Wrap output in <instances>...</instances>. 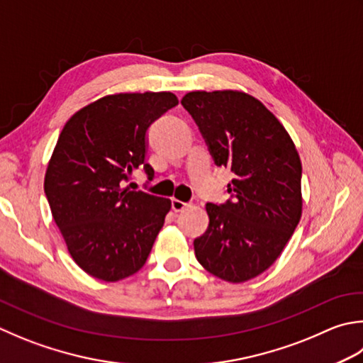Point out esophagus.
I'll list each match as a JSON object with an SVG mask.
<instances>
[{
    "instance_id": "1",
    "label": "esophagus",
    "mask_w": 363,
    "mask_h": 363,
    "mask_svg": "<svg viewBox=\"0 0 363 363\" xmlns=\"http://www.w3.org/2000/svg\"><path fill=\"white\" fill-rule=\"evenodd\" d=\"M189 206H190L189 203H184L181 200H176V198H173V200H172V208H173L174 212H182L184 209L189 208Z\"/></svg>"
}]
</instances>
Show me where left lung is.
<instances>
[{"instance_id":"1","label":"left lung","mask_w":363,"mask_h":363,"mask_svg":"<svg viewBox=\"0 0 363 363\" xmlns=\"http://www.w3.org/2000/svg\"><path fill=\"white\" fill-rule=\"evenodd\" d=\"M182 106L217 167L234 173L231 200L206 204L209 226L194 240L200 264L230 283L262 274L280 257L302 216V163L285 127L240 91H194Z\"/></svg>"}]
</instances>
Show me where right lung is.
I'll return each mask as SVG.
<instances>
[{"label":"right lung","mask_w":363,"mask_h":363,"mask_svg":"<svg viewBox=\"0 0 363 363\" xmlns=\"http://www.w3.org/2000/svg\"><path fill=\"white\" fill-rule=\"evenodd\" d=\"M176 105L165 91L105 96L77 111L60 133L44 190L70 257L99 280L138 272L172 209L168 198L124 182L138 167L152 179L146 133Z\"/></svg>","instance_id":"1"}]
</instances>
